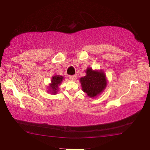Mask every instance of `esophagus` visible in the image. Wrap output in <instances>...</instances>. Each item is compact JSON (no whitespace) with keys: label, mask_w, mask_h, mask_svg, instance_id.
Wrapping results in <instances>:
<instances>
[{"label":"esophagus","mask_w":150,"mask_h":150,"mask_svg":"<svg viewBox=\"0 0 150 150\" xmlns=\"http://www.w3.org/2000/svg\"><path fill=\"white\" fill-rule=\"evenodd\" d=\"M69 78L71 80H72V81H75V80L77 79V75H69Z\"/></svg>","instance_id":"esophagus-1"}]
</instances>
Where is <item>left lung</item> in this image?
I'll return each instance as SVG.
<instances>
[{
	"label": "left lung",
	"mask_w": 150,
	"mask_h": 150,
	"mask_svg": "<svg viewBox=\"0 0 150 150\" xmlns=\"http://www.w3.org/2000/svg\"><path fill=\"white\" fill-rule=\"evenodd\" d=\"M82 90L91 98L103 92L107 84L106 75L102 70H93L88 67L86 70V75L80 79Z\"/></svg>",
	"instance_id": "8db88e82"
}]
</instances>
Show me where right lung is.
I'll list each match as a JSON object with an SVG mask.
<instances>
[{"label":"right lung","instance_id":"right-lung-1","mask_svg":"<svg viewBox=\"0 0 150 150\" xmlns=\"http://www.w3.org/2000/svg\"><path fill=\"white\" fill-rule=\"evenodd\" d=\"M63 80V77L61 75H54L53 76L51 80V83L50 85V89L48 91L52 94H56L57 91L59 89V85H61V83Z\"/></svg>","mask_w":150,"mask_h":150}]
</instances>
